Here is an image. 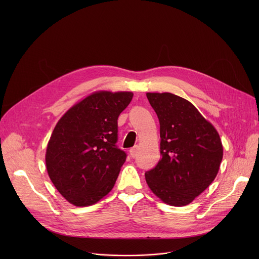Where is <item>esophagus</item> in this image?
I'll use <instances>...</instances> for the list:
<instances>
[{
    "instance_id": "esophagus-1",
    "label": "esophagus",
    "mask_w": 259,
    "mask_h": 259,
    "mask_svg": "<svg viewBox=\"0 0 259 259\" xmlns=\"http://www.w3.org/2000/svg\"><path fill=\"white\" fill-rule=\"evenodd\" d=\"M129 154H130V156H131L132 158H135L136 155H137V149H136V147H132V149H130Z\"/></svg>"
}]
</instances>
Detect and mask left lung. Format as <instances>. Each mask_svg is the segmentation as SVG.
<instances>
[{
    "label": "left lung",
    "mask_w": 259,
    "mask_h": 259,
    "mask_svg": "<svg viewBox=\"0 0 259 259\" xmlns=\"http://www.w3.org/2000/svg\"><path fill=\"white\" fill-rule=\"evenodd\" d=\"M160 121L158 165L145 173L151 191L165 204L192 203L215 179L224 147L215 127L189 100L164 92L146 93Z\"/></svg>",
    "instance_id": "left-lung-1"
}]
</instances>
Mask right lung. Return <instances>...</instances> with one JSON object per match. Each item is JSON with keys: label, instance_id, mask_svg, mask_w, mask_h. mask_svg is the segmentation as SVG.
<instances>
[{"label": "right lung", "instance_id": "1", "mask_svg": "<svg viewBox=\"0 0 259 259\" xmlns=\"http://www.w3.org/2000/svg\"><path fill=\"white\" fill-rule=\"evenodd\" d=\"M132 97L128 91H96L57 122L45 161L52 183L68 203L90 206L113 190L126 161L116 145L118 118Z\"/></svg>", "mask_w": 259, "mask_h": 259}]
</instances>
